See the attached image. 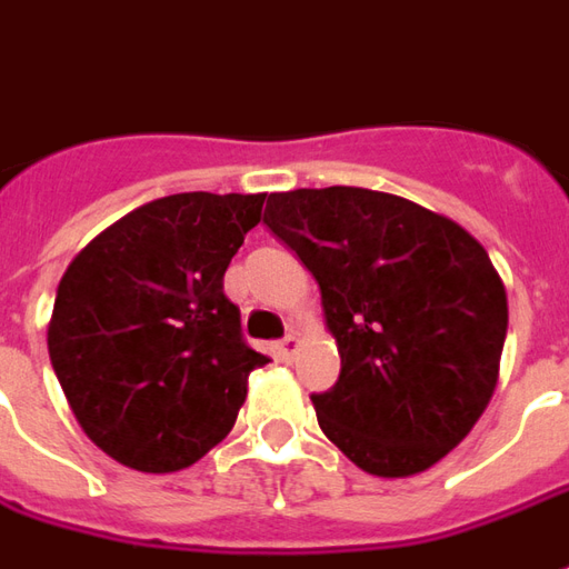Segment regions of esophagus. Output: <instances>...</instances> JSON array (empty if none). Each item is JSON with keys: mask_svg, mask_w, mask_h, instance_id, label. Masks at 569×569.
Instances as JSON below:
<instances>
[{"mask_svg": "<svg viewBox=\"0 0 569 569\" xmlns=\"http://www.w3.org/2000/svg\"><path fill=\"white\" fill-rule=\"evenodd\" d=\"M296 347H298L296 335H286L283 341L277 345V353H280V359H283V362H292V357H296Z\"/></svg>", "mask_w": 569, "mask_h": 569, "instance_id": "1", "label": "esophagus"}]
</instances>
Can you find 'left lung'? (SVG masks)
Returning <instances> with one entry per match:
<instances>
[{
  "label": "left lung",
  "mask_w": 569,
  "mask_h": 569,
  "mask_svg": "<svg viewBox=\"0 0 569 569\" xmlns=\"http://www.w3.org/2000/svg\"><path fill=\"white\" fill-rule=\"evenodd\" d=\"M261 222L320 283L341 375L313 393L322 432L371 476L439 463L488 408L509 326L476 237L369 188L268 194Z\"/></svg>",
  "instance_id": "obj_1"
}]
</instances>
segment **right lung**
I'll list each match as a JSON object with an SVG mask.
<instances>
[{
	"label": "right lung",
	"mask_w": 569,
	"mask_h": 569,
	"mask_svg": "<svg viewBox=\"0 0 569 569\" xmlns=\"http://www.w3.org/2000/svg\"><path fill=\"white\" fill-rule=\"evenodd\" d=\"M264 194L186 191L118 219L57 286L48 353L88 439L140 472L198 463L231 432L249 371L222 277Z\"/></svg>",
	"instance_id": "right-lung-1"
}]
</instances>
